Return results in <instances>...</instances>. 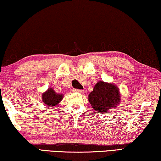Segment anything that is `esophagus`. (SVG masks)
<instances>
[{"mask_svg":"<svg viewBox=\"0 0 161 161\" xmlns=\"http://www.w3.org/2000/svg\"><path fill=\"white\" fill-rule=\"evenodd\" d=\"M73 92H77V93H79V94H82V93H84V91H83V90H81V89H73Z\"/></svg>","mask_w":161,"mask_h":161,"instance_id":"esophagus-1","label":"esophagus"}]
</instances>
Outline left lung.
Here are the masks:
<instances>
[{
    "label": "left lung",
    "instance_id": "8db88e82",
    "mask_svg": "<svg viewBox=\"0 0 161 161\" xmlns=\"http://www.w3.org/2000/svg\"><path fill=\"white\" fill-rule=\"evenodd\" d=\"M88 100L95 111L103 113L118 107L121 102V94L115 84L99 81L89 94Z\"/></svg>",
    "mask_w": 161,
    "mask_h": 161
}]
</instances>
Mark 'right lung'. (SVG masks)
I'll use <instances>...</instances> for the list:
<instances>
[{
  "label": "right lung",
  "mask_w": 161,
  "mask_h": 161,
  "mask_svg": "<svg viewBox=\"0 0 161 161\" xmlns=\"http://www.w3.org/2000/svg\"><path fill=\"white\" fill-rule=\"evenodd\" d=\"M64 94H58L53 88H49L42 94V101L49 107H57L63 99Z\"/></svg>",
  "instance_id": "add662e5"
}]
</instances>
